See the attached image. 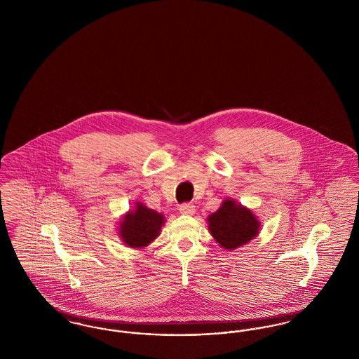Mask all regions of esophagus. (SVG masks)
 <instances>
[{"mask_svg":"<svg viewBox=\"0 0 359 359\" xmlns=\"http://www.w3.org/2000/svg\"><path fill=\"white\" fill-rule=\"evenodd\" d=\"M180 212L182 214H184V215H192L194 212H195V205H192V203H183V205H180Z\"/></svg>","mask_w":359,"mask_h":359,"instance_id":"34e87169","label":"esophagus"}]
</instances>
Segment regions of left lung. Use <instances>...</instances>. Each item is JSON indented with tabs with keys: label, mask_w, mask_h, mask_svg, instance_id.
<instances>
[{
	"label": "left lung",
	"mask_w": 359,
	"mask_h": 359,
	"mask_svg": "<svg viewBox=\"0 0 359 359\" xmlns=\"http://www.w3.org/2000/svg\"><path fill=\"white\" fill-rule=\"evenodd\" d=\"M212 237L224 249H236L255 238L259 223L253 212L234 201H224L221 208L208 217Z\"/></svg>",
	"instance_id": "left-lung-1"
}]
</instances>
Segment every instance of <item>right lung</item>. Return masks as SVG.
Listing matches in <instances>:
<instances>
[{"instance_id":"obj_1","label":"right lung","mask_w":359,"mask_h":359,"mask_svg":"<svg viewBox=\"0 0 359 359\" xmlns=\"http://www.w3.org/2000/svg\"><path fill=\"white\" fill-rule=\"evenodd\" d=\"M163 223L161 214L137 203L136 210L126 214L121 223V238L130 248L147 246L158 236Z\"/></svg>"}]
</instances>
